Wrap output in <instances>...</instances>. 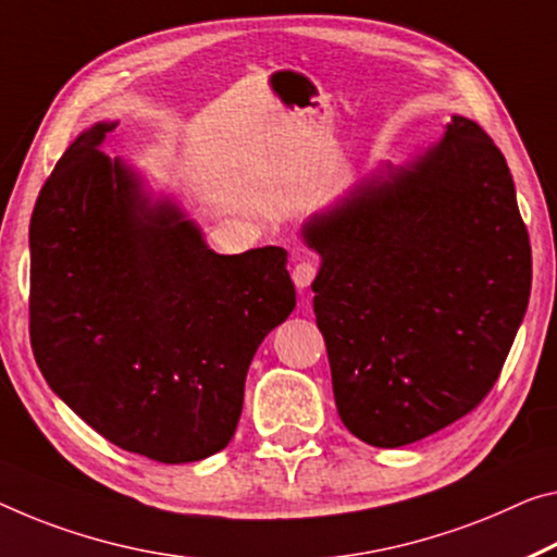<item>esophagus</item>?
<instances>
[{
  "mask_svg": "<svg viewBox=\"0 0 557 557\" xmlns=\"http://www.w3.org/2000/svg\"><path fill=\"white\" fill-rule=\"evenodd\" d=\"M315 273H319V267H315V261L298 259L294 271H290V276H294V284L298 288H306V286H311V281L315 278Z\"/></svg>",
  "mask_w": 557,
  "mask_h": 557,
  "instance_id": "1",
  "label": "esophagus"
}]
</instances>
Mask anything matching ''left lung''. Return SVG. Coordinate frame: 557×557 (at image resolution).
I'll use <instances>...</instances> for the list:
<instances>
[{"label": "left lung", "mask_w": 557, "mask_h": 557, "mask_svg": "<svg viewBox=\"0 0 557 557\" xmlns=\"http://www.w3.org/2000/svg\"><path fill=\"white\" fill-rule=\"evenodd\" d=\"M344 425L408 446L481 406L523 321L533 259L516 186L481 126L453 116L416 161L358 184L301 231Z\"/></svg>", "instance_id": "1"}]
</instances>
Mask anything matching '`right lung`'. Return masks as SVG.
<instances>
[{
    "mask_svg": "<svg viewBox=\"0 0 557 557\" xmlns=\"http://www.w3.org/2000/svg\"><path fill=\"white\" fill-rule=\"evenodd\" d=\"M76 136L29 224V338L51 391L114 446L159 463L234 438L251 358L296 308L286 251L213 253L174 203H151L101 144Z\"/></svg>",
    "mask_w": 557,
    "mask_h": 557,
    "instance_id": "right-lung-1",
    "label": "right lung"
}]
</instances>
